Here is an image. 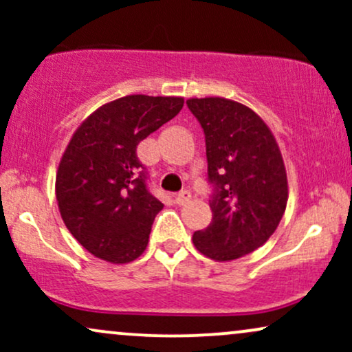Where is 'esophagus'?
Wrapping results in <instances>:
<instances>
[{
  "instance_id": "esophagus-1",
  "label": "esophagus",
  "mask_w": 352,
  "mask_h": 352,
  "mask_svg": "<svg viewBox=\"0 0 352 352\" xmlns=\"http://www.w3.org/2000/svg\"><path fill=\"white\" fill-rule=\"evenodd\" d=\"M190 199H192V193H190V190H182V192L177 193L175 201L179 205H184V204H187Z\"/></svg>"
}]
</instances>
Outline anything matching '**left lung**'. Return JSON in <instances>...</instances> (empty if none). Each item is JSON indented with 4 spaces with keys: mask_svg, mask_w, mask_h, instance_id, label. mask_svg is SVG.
Instances as JSON below:
<instances>
[{
    "mask_svg": "<svg viewBox=\"0 0 352 352\" xmlns=\"http://www.w3.org/2000/svg\"><path fill=\"white\" fill-rule=\"evenodd\" d=\"M205 134L212 223L193 233L205 256L228 261L273 235L288 201L281 152L252 109L221 98L188 99Z\"/></svg>",
    "mask_w": 352,
    "mask_h": 352,
    "instance_id": "8db88e82",
    "label": "left lung"
}]
</instances>
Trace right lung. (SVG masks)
I'll use <instances>...</instances> for the list:
<instances>
[{"mask_svg":"<svg viewBox=\"0 0 352 352\" xmlns=\"http://www.w3.org/2000/svg\"><path fill=\"white\" fill-rule=\"evenodd\" d=\"M182 107V98L125 96L99 107L72 135L56 199L71 235L94 256L129 263L142 254L164 204L152 195L137 145Z\"/></svg>","mask_w":352,"mask_h":352,"instance_id":"obj_1","label":"right lung"}]
</instances>
